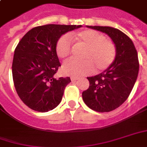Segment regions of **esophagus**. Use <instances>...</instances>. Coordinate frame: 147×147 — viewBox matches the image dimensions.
<instances>
[{"mask_svg": "<svg viewBox=\"0 0 147 147\" xmlns=\"http://www.w3.org/2000/svg\"><path fill=\"white\" fill-rule=\"evenodd\" d=\"M80 78L79 77H77V76H71V80L72 81V82H74V81H76L78 80Z\"/></svg>", "mask_w": 147, "mask_h": 147, "instance_id": "obj_1", "label": "esophagus"}]
</instances>
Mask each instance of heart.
Here are the masks:
<instances>
[{
    "label": "heart",
    "mask_w": 147,
    "mask_h": 147,
    "mask_svg": "<svg viewBox=\"0 0 147 147\" xmlns=\"http://www.w3.org/2000/svg\"><path fill=\"white\" fill-rule=\"evenodd\" d=\"M72 40L77 45L85 46L82 59H69L63 64V72L68 76H82L91 73L94 68L101 71L111 66L116 58L115 44L95 30L87 29L69 36H62L56 42V52L60 59H66L72 52Z\"/></svg>",
    "instance_id": "b5f03b06"
}]
</instances>
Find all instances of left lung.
I'll use <instances>...</instances> for the list:
<instances>
[{
  "mask_svg": "<svg viewBox=\"0 0 147 147\" xmlns=\"http://www.w3.org/2000/svg\"><path fill=\"white\" fill-rule=\"evenodd\" d=\"M112 39L117 56L111 66L95 76L88 77V89L83 91L86 105L98 112H109L122 105L131 94L139 70L138 53L130 37L117 28L88 26Z\"/></svg>",
  "mask_w": 147,
  "mask_h": 147,
  "instance_id": "8db88e82",
  "label": "left lung"
}]
</instances>
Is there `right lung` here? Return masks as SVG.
<instances>
[{
    "instance_id": "add662e5",
    "label": "right lung",
    "mask_w": 147,
    "mask_h": 147,
    "mask_svg": "<svg viewBox=\"0 0 147 147\" xmlns=\"http://www.w3.org/2000/svg\"><path fill=\"white\" fill-rule=\"evenodd\" d=\"M81 25L46 24L28 32L16 47L13 79L21 101L32 110L47 112L61 102L70 77L54 75L61 66L56 52V42L68 31Z\"/></svg>"
}]
</instances>
